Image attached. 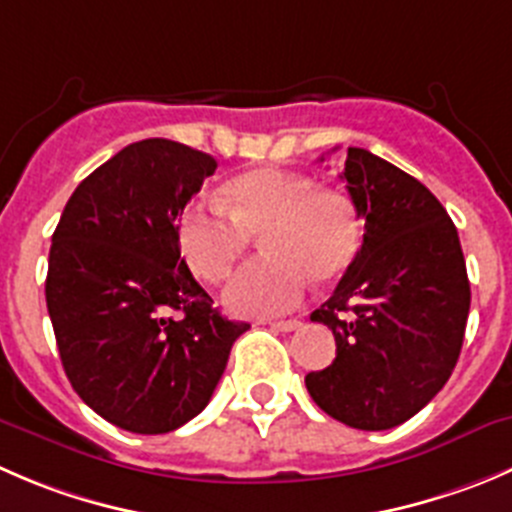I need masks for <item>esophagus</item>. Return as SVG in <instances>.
<instances>
[{"instance_id":"obj_1","label":"esophagus","mask_w":512,"mask_h":512,"mask_svg":"<svg viewBox=\"0 0 512 512\" xmlns=\"http://www.w3.org/2000/svg\"><path fill=\"white\" fill-rule=\"evenodd\" d=\"M270 327L277 332H292L300 327V320H275V322H270Z\"/></svg>"}]
</instances>
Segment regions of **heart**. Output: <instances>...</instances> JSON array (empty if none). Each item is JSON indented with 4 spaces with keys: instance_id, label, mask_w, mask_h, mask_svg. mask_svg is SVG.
Listing matches in <instances>:
<instances>
[{
    "instance_id": "heart-1",
    "label": "heart",
    "mask_w": 512,
    "mask_h": 512,
    "mask_svg": "<svg viewBox=\"0 0 512 512\" xmlns=\"http://www.w3.org/2000/svg\"><path fill=\"white\" fill-rule=\"evenodd\" d=\"M225 211L212 200H192L177 217V247L192 275L220 282L250 237L267 255L247 262L225 287L235 315L265 317L302 300L312 277L332 282L350 270L362 245L355 202L297 172L260 167L222 187Z\"/></svg>"
}]
</instances>
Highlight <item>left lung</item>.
Here are the masks:
<instances>
[{
  "mask_svg": "<svg viewBox=\"0 0 512 512\" xmlns=\"http://www.w3.org/2000/svg\"><path fill=\"white\" fill-rule=\"evenodd\" d=\"M347 192L362 247L310 320L337 355L305 385L317 408L357 430H390L443 390L460 357L470 282L458 230L438 197L382 157L347 147Z\"/></svg>",
  "mask_w": 512,
  "mask_h": 512,
  "instance_id": "1",
  "label": "left lung"
}]
</instances>
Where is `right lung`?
Segmentation results:
<instances>
[{
	"instance_id": "1",
	"label": "right lung",
	"mask_w": 512,
	"mask_h": 512,
	"mask_svg": "<svg viewBox=\"0 0 512 512\" xmlns=\"http://www.w3.org/2000/svg\"><path fill=\"white\" fill-rule=\"evenodd\" d=\"M217 170L180 142H135L84 177L49 247V320L74 393L140 435L210 403L247 322L222 317L177 247V217Z\"/></svg>"
}]
</instances>
